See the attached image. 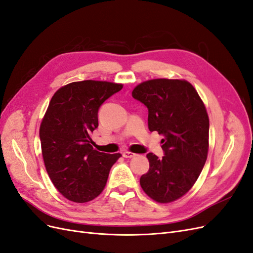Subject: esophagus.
I'll return each instance as SVG.
<instances>
[{
    "mask_svg": "<svg viewBox=\"0 0 253 253\" xmlns=\"http://www.w3.org/2000/svg\"><path fill=\"white\" fill-rule=\"evenodd\" d=\"M135 155H136V154H134V153L128 152V151H126V152L122 153V156H124L125 158H132V157H134Z\"/></svg>",
    "mask_w": 253,
    "mask_h": 253,
    "instance_id": "1",
    "label": "esophagus"
}]
</instances>
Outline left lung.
Wrapping results in <instances>:
<instances>
[{
	"label": "left lung",
	"instance_id": "obj_1",
	"mask_svg": "<svg viewBox=\"0 0 253 253\" xmlns=\"http://www.w3.org/2000/svg\"><path fill=\"white\" fill-rule=\"evenodd\" d=\"M132 96L149 110L151 132L164 136L165 156L147 154L149 171L140 186L153 201H177L194 186L208 156L209 116L194 86L183 79H152L139 83Z\"/></svg>",
	"mask_w": 253,
	"mask_h": 253
}]
</instances>
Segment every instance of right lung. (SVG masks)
<instances>
[{"instance_id":"add662e5","label":"right lung","mask_w":253,"mask_h":253,"mask_svg":"<svg viewBox=\"0 0 253 253\" xmlns=\"http://www.w3.org/2000/svg\"><path fill=\"white\" fill-rule=\"evenodd\" d=\"M121 83L84 80L68 83L53 94L40 126L45 169L53 186L68 201L87 203L100 195L120 153L93 148L98 110Z\"/></svg>"}]
</instances>
